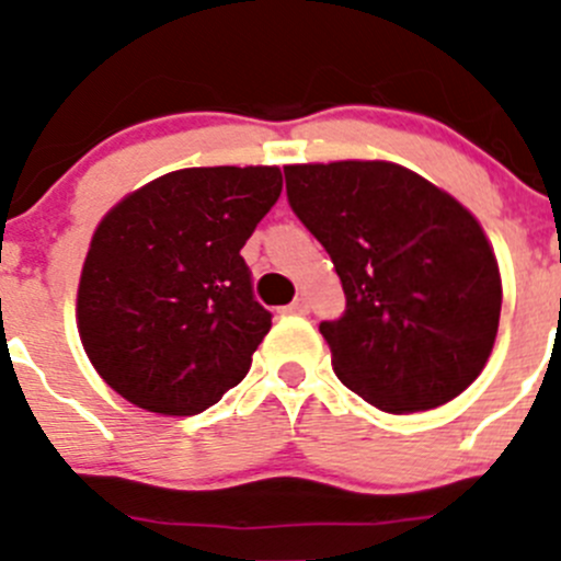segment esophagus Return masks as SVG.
<instances>
[{
    "label": "esophagus",
    "mask_w": 561,
    "mask_h": 561,
    "mask_svg": "<svg viewBox=\"0 0 561 561\" xmlns=\"http://www.w3.org/2000/svg\"><path fill=\"white\" fill-rule=\"evenodd\" d=\"M285 312H290V314H309V301H307V298H296V301H293L290 307H285Z\"/></svg>",
    "instance_id": "obj_1"
}]
</instances>
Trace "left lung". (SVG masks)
I'll return each mask as SVG.
<instances>
[{
  "instance_id": "left-lung-1",
  "label": "left lung",
  "mask_w": 561,
  "mask_h": 561,
  "mask_svg": "<svg viewBox=\"0 0 561 561\" xmlns=\"http://www.w3.org/2000/svg\"><path fill=\"white\" fill-rule=\"evenodd\" d=\"M285 179L347 296L339 320L320 322L339 380L393 415L472 386L502 309L500 263L474 214L386 160L285 165Z\"/></svg>"
}]
</instances>
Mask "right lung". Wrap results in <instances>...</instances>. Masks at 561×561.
Returning a JSON list of instances; mask_svg holds the SVG:
<instances>
[{
	"instance_id": "obj_1",
	"label": "right lung",
	"mask_w": 561,
	"mask_h": 561,
	"mask_svg": "<svg viewBox=\"0 0 561 561\" xmlns=\"http://www.w3.org/2000/svg\"><path fill=\"white\" fill-rule=\"evenodd\" d=\"M282 195L276 165L184 168L100 219L76 320L98 375L157 415H197L236 388L271 331L241 247Z\"/></svg>"
}]
</instances>
